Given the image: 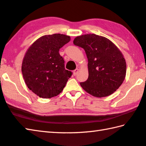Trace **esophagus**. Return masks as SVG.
I'll use <instances>...</instances> for the list:
<instances>
[{
  "label": "esophagus",
  "mask_w": 146,
  "mask_h": 146,
  "mask_svg": "<svg viewBox=\"0 0 146 146\" xmlns=\"http://www.w3.org/2000/svg\"><path fill=\"white\" fill-rule=\"evenodd\" d=\"M78 72V69H76V70H75L73 71V75L76 76V75H77V73Z\"/></svg>",
  "instance_id": "1"
}]
</instances>
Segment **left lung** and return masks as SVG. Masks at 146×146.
I'll use <instances>...</instances> for the list:
<instances>
[{
	"instance_id": "1",
	"label": "left lung",
	"mask_w": 146,
	"mask_h": 146,
	"mask_svg": "<svg viewBox=\"0 0 146 146\" xmlns=\"http://www.w3.org/2000/svg\"><path fill=\"white\" fill-rule=\"evenodd\" d=\"M73 44L84 49L88 60V78L80 83L81 87L98 98L114 93L126 73L125 60L117 47L107 38L95 34L76 36Z\"/></svg>"
}]
</instances>
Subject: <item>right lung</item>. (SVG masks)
I'll use <instances>...</instances> for the list:
<instances>
[{
    "mask_svg": "<svg viewBox=\"0 0 146 146\" xmlns=\"http://www.w3.org/2000/svg\"><path fill=\"white\" fill-rule=\"evenodd\" d=\"M70 41L62 34L42 36L27 51L22 64V73L28 88L44 98L62 92L73 73L66 70L59 49Z\"/></svg>",
    "mask_w": 146,
    "mask_h": 146,
    "instance_id": "add662e5",
    "label": "right lung"
}]
</instances>
